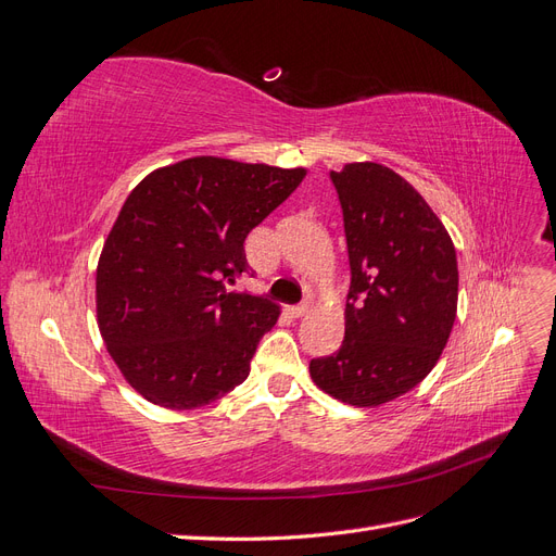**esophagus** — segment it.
I'll return each instance as SVG.
<instances>
[{
  "mask_svg": "<svg viewBox=\"0 0 556 556\" xmlns=\"http://www.w3.org/2000/svg\"><path fill=\"white\" fill-rule=\"evenodd\" d=\"M308 311H311V301H304V304H299V306H292V308H290V313H292L294 317H304Z\"/></svg>",
  "mask_w": 556,
  "mask_h": 556,
  "instance_id": "esophagus-1",
  "label": "esophagus"
}]
</instances>
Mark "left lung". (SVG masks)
Listing matches in <instances>:
<instances>
[{"mask_svg":"<svg viewBox=\"0 0 556 556\" xmlns=\"http://www.w3.org/2000/svg\"><path fill=\"white\" fill-rule=\"evenodd\" d=\"M350 260L345 339L311 359L313 382L350 406H380L422 382L457 317V252L413 185L376 162L331 172Z\"/></svg>","mask_w":556,"mask_h":556,"instance_id":"1","label":"left lung"}]
</instances>
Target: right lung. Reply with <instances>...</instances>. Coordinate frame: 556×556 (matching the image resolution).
<instances>
[{
	"label": "right lung",
	"instance_id": "obj_1",
	"mask_svg": "<svg viewBox=\"0 0 556 556\" xmlns=\"http://www.w3.org/2000/svg\"><path fill=\"white\" fill-rule=\"evenodd\" d=\"M306 169L190 157L148 174L127 197L97 266V323L143 399L192 410L250 374L280 308L229 290L243 241Z\"/></svg>",
	"mask_w": 556,
	"mask_h": 556
}]
</instances>
